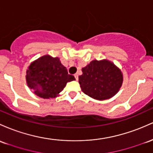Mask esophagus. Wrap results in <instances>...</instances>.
I'll return each instance as SVG.
<instances>
[{"label":"esophagus","mask_w":153,"mask_h":153,"mask_svg":"<svg viewBox=\"0 0 153 153\" xmlns=\"http://www.w3.org/2000/svg\"><path fill=\"white\" fill-rule=\"evenodd\" d=\"M74 76H75V79H76V80H78V74H75V75H74Z\"/></svg>","instance_id":"1"}]
</instances>
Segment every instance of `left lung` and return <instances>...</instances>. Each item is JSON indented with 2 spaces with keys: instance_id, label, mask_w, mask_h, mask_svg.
Here are the masks:
<instances>
[{
  "instance_id": "1",
  "label": "left lung",
  "mask_w": 153,
  "mask_h": 153,
  "mask_svg": "<svg viewBox=\"0 0 153 153\" xmlns=\"http://www.w3.org/2000/svg\"><path fill=\"white\" fill-rule=\"evenodd\" d=\"M78 77L82 91L91 98L105 100L115 96L123 83V74L113 63L107 59L93 60L82 68Z\"/></svg>"
}]
</instances>
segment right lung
<instances>
[{
    "mask_svg": "<svg viewBox=\"0 0 153 153\" xmlns=\"http://www.w3.org/2000/svg\"><path fill=\"white\" fill-rule=\"evenodd\" d=\"M28 87L35 94L43 99L55 98L68 82L75 80L58 57L45 55L30 65L26 72Z\"/></svg>",
    "mask_w": 153,
    "mask_h": 153,
    "instance_id": "1",
    "label": "right lung"
}]
</instances>
